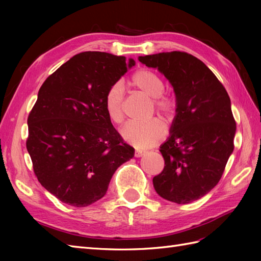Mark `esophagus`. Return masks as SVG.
I'll return each instance as SVG.
<instances>
[{
  "mask_svg": "<svg viewBox=\"0 0 261 261\" xmlns=\"http://www.w3.org/2000/svg\"><path fill=\"white\" fill-rule=\"evenodd\" d=\"M146 153V151H142V150H136L135 151V157H137V158H139V157H142L143 154Z\"/></svg>",
  "mask_w": 261,
  "mask_h": 261,
  "instance_id": "34e87169",
  "label": "esophagus"
}]
</instances>
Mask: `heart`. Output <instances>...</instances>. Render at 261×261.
<instances>
[{
  "label": "heart",
  "mask_w": 261,
  "mask_h": 261,
  "mask_svg": "<svg viewBox=\"0 0 261 261\" xmlns=\"http://www.w3.org/2000/svg\"><path fill=\"white\" fill-rule=\"evenodd\" d=\"M131 84L146 96L153 98L152 104L157 112L168 115L175 108L173 98L164 95L165 84L160 76L149 69H140L131 77ZM124 88L121 83H114L105 93L104 108L109 119L114 123L123 120ZM166 134L165 125L158 119L146 122H127L121 129V137L129 145L137 149L150 148L163 139Z\"/></svg>",
  "instance_id": "b5f03b06"
}]
</instances>
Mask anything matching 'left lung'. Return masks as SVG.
Here are the masks:
<instances>
[{"instance_id": "1", "label": "left lung", "mask_w": 261, "mask_h": 261, "mask_svg": "<svg viewBox=\"0 0 261 261\" xmlns=\"http://www.w3.org/2000/svg\"><path fill=\"white\" fill-rule=\"evenodd\" d=\"M168 80L176 97V115L159 151L164 170L152 182L169 202L187 204L206 195L222 177L233 152L236 121L225 88L206 65L181 51L140 56Z\"/></svg>"}]
</instances>
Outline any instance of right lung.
Segmentation results:
<instances>
[{"instance_id":"add662e5","label":"right lung","mask_w":261,"mask_h":261,"mask_svg":"<svg viewBox=\"0 0 261 261\" xmlns=\"http://www.w3.org/2000/svg\"><path fill=\"white\" fill-rule=\"evenodd\" d=\"M135 65L112 54L81 53L39 90L27 149L38 180L63 203L85 207L101 199L115 170L135 156L104 108L109 87Z\"/></svg>"}]
</instances>
